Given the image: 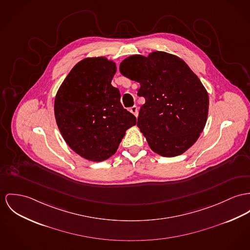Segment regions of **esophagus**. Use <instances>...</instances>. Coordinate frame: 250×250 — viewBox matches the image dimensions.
Instances as JSON below:
<instances>
[{
  "instance_id": "34e87169",
  "label": "esophagus",
  "mask_w": 250,
  "mask_h": 250,
  "mask_svg": "<svg viewBox=\"0 0 250 250\" xmlns=\"http://www.w3.org/2000/svg\"><path fill=\"white\" fill-rule=\"evenodd\" d=\"M129 111L135 116V117H137L138 116V107L134 105V106H132V107H130L129 108Z\"/></svg>"
}]
</instances>
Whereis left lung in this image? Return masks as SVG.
I'll return each mask as SVG.
<instances>
[{
  "mask_svg": "<svg viewBox=\"0 0 250 250\" xmlns=\"http://www.w3.org/2000/svg\"><path fill=\"white\" fill-rule=\"evenodd\" d=\"M125 77L140 83L137 125L151 150L163 157L185 153L203 132L208 115V93L181 58L164 51L132 55L120 63Z\"/></svg>",
  "mask_w": 250,
  "mask_h": 250,
  "instance_id": "left-lung-1",
  "label": "left lung"
}]
</instances>
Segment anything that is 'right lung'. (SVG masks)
<instances>
[{
    "mask_svg": "<svg viewBox=\"0 0 250 250\" xmlns=\"http://www.w3.org/2000/svg\"><path fill=\"white\" fill-rule=\"evenodd\" d=\"M115 62L105 57L85 58L70 70L58 89L54 114L67 146L91 162L115 154L136 118L123 107L121 94L112 86Z\"/></svg>",
    "mask_w": 250,
    "mask_h": 250,
    "instance_id": "right-lung-1",
    "label": "right lung"
}]
</instances>
